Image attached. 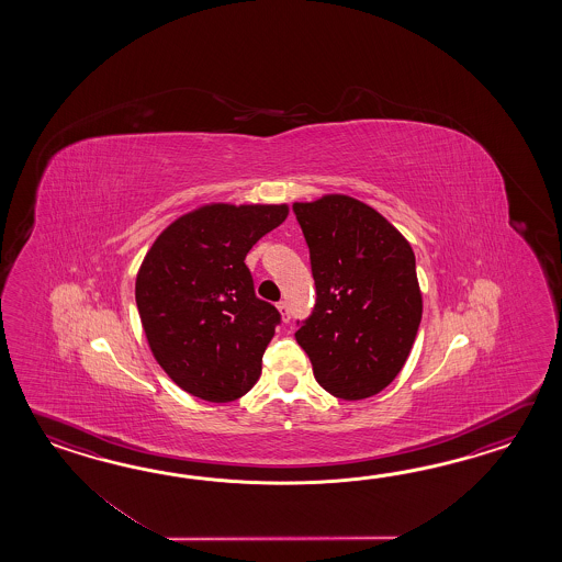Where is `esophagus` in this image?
Wrapping results in <instances>:
<instances>
[{
    "label": "esophagus",
    "mask_w": 562,
    "mask_h": 562,
    "mask_svg": "<svg viewBox=\"0 0 562 562\" xmlns=\"http://www.w3.org/2000/svg\"><path fill=\"white\" fill-rule=\"evenodd\" d=\"M277 310H279V313H281V319H283V322L286 323L289 319H291V313H289V305H286V303L281 301V303L277 305Z\"/></svg>",
    "instance_id": "obj_1"
}]
</instances>
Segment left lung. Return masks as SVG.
<instances>
[{
  "label": "left lung",
  "mask_w": 562,
  "mask_h": 562,
  "mask_svg": "<svg viewBox=\"0 0 562 562\" xmlns=\"http://www.w3.org/2000/svg\"><path fill=\"white\" fill-rule=\"evenodd\" d=\"M293 211L317 289L295 339L329 394H380L404 368L422 322L412 245L370 204L347 194H323Z\"/></svg>",
  "instance_id": "1"
}]
</instances>
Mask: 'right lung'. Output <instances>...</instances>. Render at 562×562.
I'll list each match as a JSON object with an SVG mask.
<instances>
[{
  "label": "right lung",
  "instance_id": "obj_1",
  "mask_svg": "<svg viewBox=\"0 0 562 562\" xmlns=\"http://www.w3.org/2000/svg\"><path fill=\"white\" fill-rule=\"evenodd\" d=\"M289 204L211 203L172 221L144 255L136 307L158 366L187 394L225 404L247 394L281 319L255 297L245 265Z\"/></svg>",
  "mask_w": 562,
  "mask_h": 562
}]
</instances>
